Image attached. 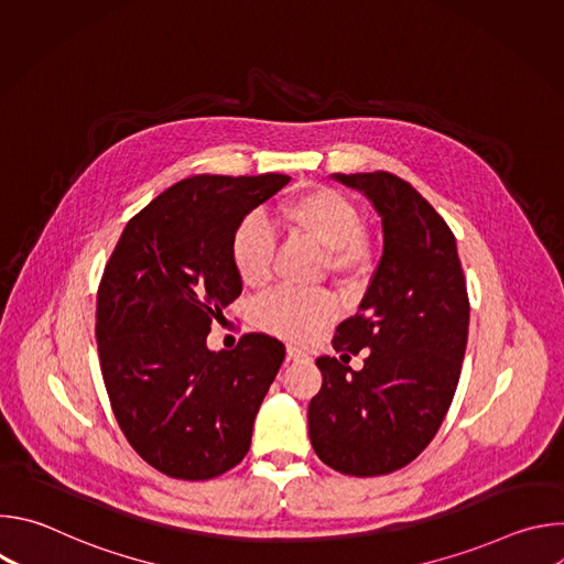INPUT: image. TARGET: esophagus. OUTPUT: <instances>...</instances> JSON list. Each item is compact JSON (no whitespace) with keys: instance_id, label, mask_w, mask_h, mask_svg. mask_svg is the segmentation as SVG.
<instances>
[{"instance_id":"1","label":"esophagus","mask_w":564,"mask_h":564,"mask_svg":"<svg viewBox=\"0 0 564 564\" xmlns=\"http://www.w3.org/2000/svg\"><path fill=\"white\" fill-rule=\"evenodd\" d=\"M301 359H307V352L296 346H288V361H301Z\"/></svg>"}]
</instances>
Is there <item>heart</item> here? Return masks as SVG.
Instances as JSON below:
<instances>
[{
    "instance_id": "heart-1",
    "label": "heart",
    "mask_w": 564,
    "mask_h": 564,
    "mask_svg": "<svg viewBox=\"0 0 564 564\" xmlns=\"http://www.w3.org/2000/svg\"><path fill=\"white\" fill-rule=\"evenodd\" d=\"M281 218L294 231L328 250V265L339 276H355L366 268L364 220L359 207L341 192L314 185L281 207ZM276 238L265 218L250 214L231 236V263L246 285L261 288L272 276ZM337 314V301L328 292L276 290L257 307L259 326L272 335L305 341L312 339Z\"/></svg>"
}]
</instances>
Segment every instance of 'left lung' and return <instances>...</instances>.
Listing matches in <instances>:
<instances>
[{
    "label": "left lung",
    "instance_id": "8db88e82",
    "mask_svg": "<svg viewBox=\"0 0 564 564\" xmlns=\"http://www.w3.org/2000/svg\"><path fill=\"white\" fill-rule=\"evenodd\" d=\"M381 218L383 254L355 316L339 324L341 359L318 357L321 390L307 406L310 442L330 468L372 477L411 464L453 401L466 339L468 294L455 236L433 205L388 172L333 174Z\"/></svg>",
    "mask_w": 564,
    "mask_h": 564
}]
</instances>
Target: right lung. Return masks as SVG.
Masks as SVG:
<instances>
[{
    "instance_id": "obj_1",
    "label": "right lung",
    "mask_w": 564,
    "mask_h": 564,
    "mask_svg": "<svg viewBox=\"0 0 564 564\" xmlns=\"http://www.w3.org/2000/svg\"><path fill=\"white\" fill-rule=\"evenodd\" d=\"M290 183L283 174L192 176L124 227L98 288L96 339L113 415L133 451L176 479H212L246 457L285 346L207 335L243 292L231 236Z\"/></svg>"
}]
</instances>
